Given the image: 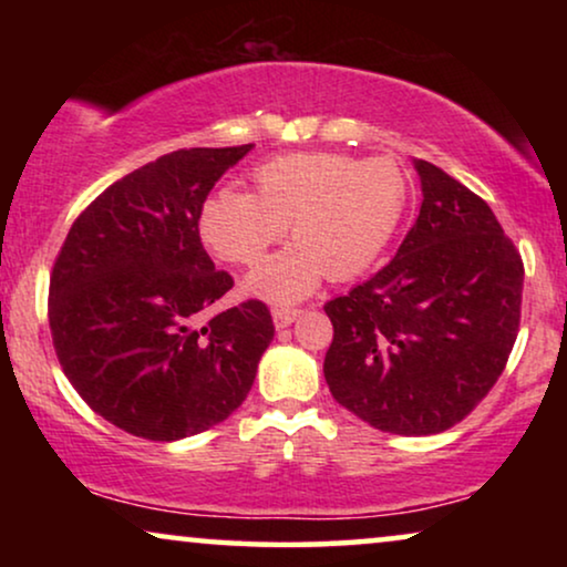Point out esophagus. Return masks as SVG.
Listing matches in <instances>:
<instances>
[{"instance_id": "obj_1", "label": "esophagus", "mask_w": 567, "mask_h": 567, "mask_svg": "<svg viewBox=\"0 0 567 567\" xmlns=\"http://www.w3.org/2000/svg\"><path fill=\"white\" fill-rule=\"evenodd\" d=\"M299 312H301V309H293V307H274V322H276V328H278V330L289 328V324L299 317Z\"/></svg>"}]
</instances>
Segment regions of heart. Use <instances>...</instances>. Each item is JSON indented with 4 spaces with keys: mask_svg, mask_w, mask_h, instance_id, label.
I'll return each instance as SVG.
<instances>
[{
    "mask_svg": "<svg viewBox=\"0 0 567 567\" xmlns=\"http://www.w3.org/2000/svg\"><path fill=\"white\" fill-rule=\"evenodd\" d=\"M255 190L221 188L200 208V235L221 260L258 266L286 235V247L250 278L270 301L301 299L320 284L363 274L405 214L410 183L394 157L353 159L336 152H291L262 162Z\"/></svg>",
    "mask_w": 567,
    "mask_h": 567,
    "instance_id": "b5f03b06",
    "label": "heart"
}]
</instances>
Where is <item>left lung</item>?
<instances>
[{
  "mask_svg": "<svg viewBox=\"0 0 567 567\" xmlns=\"http://www.w3.org/2000/svg\"><path fill=\"white\" fill-rule=\"evenodd\" d=\"M421 214L386 266L324 305V379L379 431L431 436L475 410L522 322L524 260L477 193L415 162Z\"/></svg>",
  "mask_w": 567,
  "mask_h": 567,
  "instance_id": "8db88e82",
  "label": "left lung"
}]
</instances>
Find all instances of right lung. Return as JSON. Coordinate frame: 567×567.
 <instances>
[{
    "instance_id": "right-lung-1",
    "label": "right lung",
    "mask_w": 567,
    "mask_h": 567,
    "mask_svg": "<svg viewBox=\"0 0 567 567\" xmlns=\"http://www.w3.org/2000/svg\"><path fill=\"white\" fill-rule=\"evenodd\" d=\"M252 144L177 150L105 188L53 260L49 324L80 398L126 433L177 441L250 392L274 317L260 299L208 317L235 286L200 243L214 183Z\"/></svg>"
}]
</instances>
